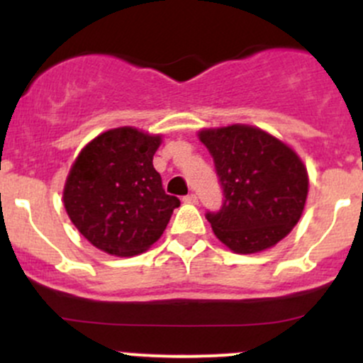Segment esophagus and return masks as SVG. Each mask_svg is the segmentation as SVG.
<instances>
[{
    "label": "esophagus",
    "instance_id": "esophagus-1",
    "mask_svg": "<svg viewBox=\"0 0 363 363\" xmlns=\"http://www.w3.org/2000/svg\"><path fill=\"white\" fill-rule=\"evenodd\" d=\"M182 201L191 203V205H196V203H198V196H196L194 193H191V194L184 196V198H182Z\"/></svg>",
    "mask_w": 363,
    "mask_h": 363
}]
</instances>
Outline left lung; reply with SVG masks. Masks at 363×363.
I'll list each match as a JSON object with an SVG mask.
<instances>
[{
    "label": "left lung",
    "mask_w": 363,
    "mask_h": 363,
    "mask_svg": "<svg viewBox=\"0 0 363 363\" xmlns=\"http://www.w3.org/2000/svg\"><path fill=\"white\" fill-rule=\"evenodd\" d=\"M199 140L213 158L223 191L220 210L206 211L215 235L240 254L264 251L289 235L309 187L307 170L294 150L240 124L206 129Z\"/></svg>",
    "instance_id": "1"
}]
</instances>
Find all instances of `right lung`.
Masks as SVG:
<instances>
[{
    "mask_svg": "<svg viewBox=\"0 0 363 363\" xmlns=\"http://www.w3.org/2000/svg\"><path fill=\"white\" fill-rule=\"evenodd\" d=\"M160 136L118 128L91 140L69 170L65 208L89 242L114 256H135L160 239L179 198L153 169Z\"/></svg>",
    "mask_w": 363,
    "mask_h": 363,
    "instance_id": "add662e5",
    "label": "right lung"
}]
</instances>
